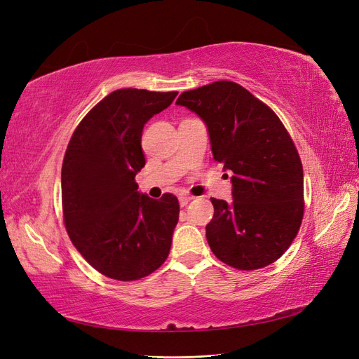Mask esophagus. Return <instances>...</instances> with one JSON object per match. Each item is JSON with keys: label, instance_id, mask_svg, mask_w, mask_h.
I'll return each instance as SVG.
<instances>
[{"label": "esophagus", "instance_id": "obj_1", "mask_svg": "<svg viewBox=\"0 0 359 359\" xmlns=\"http://www.w3.org/2000/svg\"><path fill=\"white\" fill-rule=\"evenodd\" d=\"M191 199H193V196H190V194H181V196L178 198L181 206H186Z\"/></svg>", "mask_w": 359, "mask_h": 359}]
</instances>
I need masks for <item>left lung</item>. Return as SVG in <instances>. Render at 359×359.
Here are the masks:
<instances>
[{"label":"left lung","instance_id":"obj_1","mask_svg":"<svg viewBox=\"0 0 359 359\" xmlns=\"http://www.w3.org/2000/svg\"><path fill=\"white\" fill-rule=\"evenodd\" d=\"M177 104L202 119L214 160L233 173V201L211 199L206 241L212 253L244 271L276 262L295 240L304 214L302 165L287 130L265 103L231 81L182 93Z\"/></svg>","mask_w":359,"mask_h":359}]
</instances>
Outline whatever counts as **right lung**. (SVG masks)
<instances>
[{
  "label": "right lung",
  "instance_id": "add662e5",
  "mask_svg": "<svg viewBox=\"0 0 359 359\" xmlns=\"http://www.w3.org/2000/svg\"><path fill=\"white\" fill-rule=\"evenodd\" d=\"M173 93L137 88L106 95L74 130L61 170L62 212L73 245L106 277L132 281L165 262L180 203L170 193L137 191L145 166L144 126L173 102Z\"/></svg>",
  "mask_w": 359,
  "mask_h": 359
}]
</instances>
